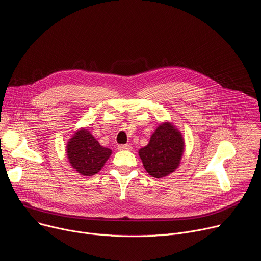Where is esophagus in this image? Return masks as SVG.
Segmentation results:
<instances>
[{"mask_svg": "<svg viewBox=\"0 0 261 261\" xmlns=\"http://www.w3.org/2000/svg\"><path fill=\"white\" fill-rule=\"evenodd\" d=\"M118 150H131V146L130 145H120L117 147Z\"/></svg>", "mask_w": 261, "mask_h": 261, "instance_id": "obj_1", "label": "esophagus"}]
</instances>
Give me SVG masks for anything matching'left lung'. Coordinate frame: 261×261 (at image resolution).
Masks as SVG:
<instances>
[{
	"mask_svg": "<svg viewBox=\"0 0 261 261\" xmlns=\"http://www.w3.org/2000/svg\"><path fill=\"white\" fill-rule=\"evenodd\" d=\"M183 149L181 133L172 124L163 123L151 136L149 145L138 153L146 171L155 178H162L178 168Z\"/></svg>",
	"mask_w": 261,
	"mask_h": 261,
	"instance_id": "obj_1",
	"label": "left lung"
}]
</instances>
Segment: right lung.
Here are the masks:
<instances>
[{"label":"right lung","mask_w":261,"mask_h":261,"mask_svg":"<svg viewBox=\"0 0 261 261\" xmlns=\"http://www.w3.org/2000/svg\"><path fill=\"white\" fill-rule=\"evenodd\" d=\"M66 153L69 163L79 174L92 176L101 171L111 150L102 147L87 130H79L69 139Z\"/></svg>","instance_id":"1"}]
</instances>
